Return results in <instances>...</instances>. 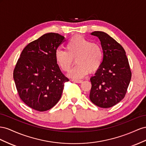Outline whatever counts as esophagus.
<instances>
[{
	"label": "esophagus",
	"mask_w": 146,
	"mask_h": 146,
	"mask_svg": "<svg viewBox=\"0 0 146 146\" xmlns=\"http://www.w3.org/2000/svg\"><path fill=\"white\" fill-rule=\"evenodd\" d=\"M73 82H76V83H81L82 82V80H72Z\"/></svg>",
	"instance_id": "obj_1"
}]
</instances>
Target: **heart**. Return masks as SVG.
I'll use <instances>...</instances> for the list:
<instances>
[{
    "label": "heart",
    "instance_id": "1",
    "mask_svg": "<svg viewBox=\"0 0 146 146\" xmlns=\"http://www.w3.org/2000/svg\"><path fill=\"white\" fill-rule=\"evenodd\" d=\"M74 59L76 65L68 74L71 78L79 80L89 72H95L103 63V52L101 45L91 42L81 35L72 37L66 43L65 50L57 49L56 51L55 59L60 69L67 72Z\"/></svg>",
    "mask_w": 146,
    "mask_h": 146
}]
</instances>
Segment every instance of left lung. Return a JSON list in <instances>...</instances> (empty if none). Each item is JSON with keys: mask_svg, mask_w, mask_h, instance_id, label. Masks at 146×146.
<instances>
[{"mask_svg": "<svg viewBox=\"0 0 146 146\" xmlns=\"http://www.w3.org/2000/svg\"><path fill=\"white\" fill-rule=\"evenodd\" d=\"M90 34L100 41L103 60L100 68L90 78L89 98L95 105L110 108L119 103L125 95L131 78L130 65L124 49L114 38L102 31Z\"/></svg>", "mask_w": 146, "mask_h": 146, "instance_id": "obj_1", "label": "left lung"}]
</instances>
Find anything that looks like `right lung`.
I'll return each mask as SVG.
<instances>
[{"instance_id":"obj_1","label":"right lung","mask_w":146,"mask_h":146,"mask_svg":"<svg viewBox=\"0 0 146 146\" xmlns=\"http://www.w3.org/2000/svg\"><path fill=\"white\" fill-rule=\"evenodd\" d=\"M65 37L48 33L28 44L21 54L13 72L21 99L36 111H46L61 98L64 83L69 80L62 73L55 52Z\"/></svg>"}]
</instances>
